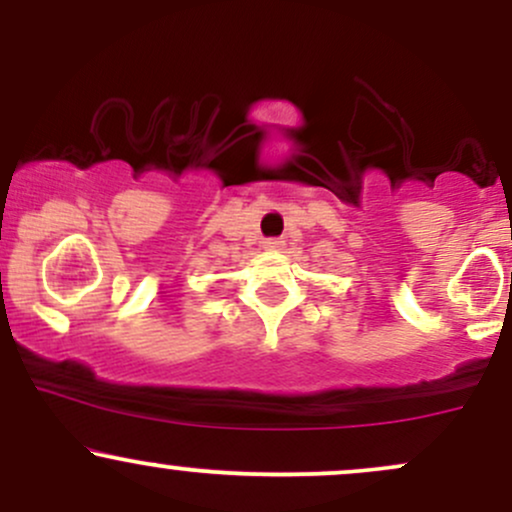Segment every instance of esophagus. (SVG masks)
<instances>
[{
  "instance_id": "1",
  "label": "esophagus",
  "mask_w": 512,
  "mask_h": 512,
  "mask_svg": "<svg viewBox=\"0 0 512 512\" xmlns=\"http://www.w3.org/2000/svg\"><path fill=\"white\" fill-rule=\"evenodd\" d=\"M264 248H267V250H284V240H281V238H267V240H264Z\"/></svg>"
}]
</instances>
